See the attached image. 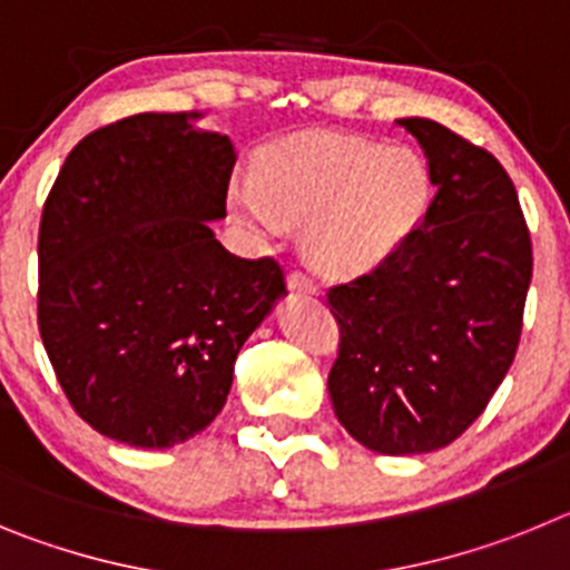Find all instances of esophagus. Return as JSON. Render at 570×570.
<instances>
[{"label": "esophagus", "mask_w": 570, "mask_h": 570, "mask_svg": "<svg viewBox=\"0 0 570 570\" xmlns=\"http://www.w3.org/2000/svg\"><path fill=\"white\" fill-rule=\"evenodd\" d=\"M288 285L294 291H299V294H316V282L311 279L308 274H305V271H291L288 274Z\"/></svg>", "instance_id": "obj_1"}]
</instances>
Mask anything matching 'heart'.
Segmentation results:
<instances>
[{
	"label": "heart",
	"instance_id": "1",
	"mask_svg": "<svg viewBox=\"0 0 570 570\" xmlns=\"http://www.w3.org/2000/svg\"><path fill=\"white\" fill-rule=\"evenodd\" d=\"M431 203V174L416 150L362 139H316L268 156L242 176L230 205L262 239L308 223L305 250L328 274H360L405 239Z\"/></svg>",
	"mask_w": 570,
	"mask_h": 570
}]
</instances>
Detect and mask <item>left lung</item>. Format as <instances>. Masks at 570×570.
Returning a JSON list of instances; mask_svg holds the SVG:
<instances>
[{
  "mask_svg": "<svg viewBox=\"0 0 570 570\" xmlns=\"http://www.w3.org/2000/svg\"><path fill=\"white\" fill-rule=\"evenodd\" d=\"M436 194L367 274L328 288L340 351L328 394L376 454L445 448L485 411L522 334L533 250L520 196L493 154L431 119H400Z\"/></svg>",
  "mask_w": 570,
  "mask_h": 570,
  "instance_id": "left-lung-1",
  "label": "left lung"
}]
</instances>
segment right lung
<instances>
[{
    "label": "right lung",
    "mask_w": 570,
    "mask_h": 570,
    "mask_svg": "<svg viewBox=\"0 0 570 570\" xmlns=\"http://www.w3.org/2000/svg\"><path fill=\"white\" fill-rule=\"evenodd\" d=\"M196 114H136L70 150L39 223V334L94 431L170 448L223 411L234 362L285 294L274 256L223 248L236 154Z\"/></svg>",
    "instance_id": "add662e5"
}]
</instances>
